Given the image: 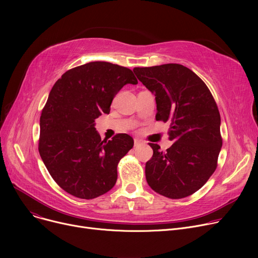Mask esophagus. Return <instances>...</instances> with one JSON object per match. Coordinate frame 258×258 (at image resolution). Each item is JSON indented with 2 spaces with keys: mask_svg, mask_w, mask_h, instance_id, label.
<instances>
[{
  "mask_svg": "<svg viewBox=\"0 0 258 258\" xmlns=\"http://www.w3.org/2000/svg\"><path fill=\"white\" fill-rule=\"evenodd\" d=\"M141 144H143V141H142V140H140V139H135V140H134V145H135V147H138V146H140Z\"/></svg>",
  "mask_w": 258,
  "mask_h": 258,
  "instance_id": "esophagus-1",
  "label": "esophagus"
}]
</instances>
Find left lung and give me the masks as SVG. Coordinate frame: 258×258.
<instances>
[{
	"mask_svg": "<svg viewBox=\"0 0 258 258\" xmlns=\"http://www.w3.org/2000/svg\"><path fill=\"white\" fill-rule=\"evenodd\" d=\"M141 83L155 94L157 121H170L165 152L148 143L154 154L145 164L153 190L169 199L191 196L209 180L218 166L223 145L221 116L206 84L179 63L134 68Z\"/></svg>",
	"mask_w": 258,
	"mask_h": 258,
	"instance_id": "obj_1",
	"label": "left lung"
}]
</instances>
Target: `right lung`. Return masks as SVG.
<instances>
[{
    "mask_svg": "<svg viewBox=\"0 0 258 258\" xmlns=\"http://www.w3.org/2000/svg\"><path fill=\"white\" fill-rule=\"evenodd\" d=\"M138 80L128 68L92 61L68 70L54 84L39 119L38 152L52 179L79 199L106 194L117 166L134 146L127 134L101 140L95 119L111 111L115 95Z\"/></svg>",
    "mask_w": 258,
    "mask_h": 258,
    "instance_id": "obj_1",
    "label": "right lung"
}]
</instances>
